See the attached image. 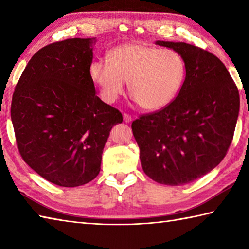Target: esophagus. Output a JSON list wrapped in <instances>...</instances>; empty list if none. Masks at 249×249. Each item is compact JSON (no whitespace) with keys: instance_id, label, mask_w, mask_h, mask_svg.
<instances>
[{"instance_id":"esophagus-1","label":"esophagus","mask_w":249,"mask_h":249,"mask_svg":"<svg viewBox=\"0 0 249 249\" xmlns=\"http://www.w3.org/2000/svg\"><path fill=\"white\" fill-rule=\"evenodd\" d=\"M123 119H124V122H126V123H130L131 120H133V119H131V116L127 113L123 114Z\"/></svg>"}]
</instances>
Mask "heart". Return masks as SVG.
<instances>
[{
  "mask_svg": "<svg viewBox=\"0 0 249 249\" xmlns=\"http://www.w3.org/2000/svg\"><path fill=\"white\" fill-rule=\"evenodd\" d=\"M89 71L104 101L114 102L127 82L136 104L143 110L155 111L165 108L178 96L187 66L182 56L172 48L124 44L108 53V60H92Z\"/></svg>",
  "mask_w": 249,
  "mask_h": 249,
  "instance_id": "obj_1",
  "label": "heart"
}]
</instances>
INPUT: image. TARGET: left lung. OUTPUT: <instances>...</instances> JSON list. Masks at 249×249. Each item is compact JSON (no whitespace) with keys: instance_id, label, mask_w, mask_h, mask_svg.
<instances>
[{"instance_id":"1","label":"left lung","mask_w":249,"mask_h":249,"mask_svg":"<svg viewBox=\"0 0 249 249\" xmlns=\"http://www.w3.org/2000/svg\"><path fill=\"white\" fill-rule=\"evenodd\" d=\"M186 61V79L168 106L131 124L147 176L166 186L193 182L221 162L234 135L240 94L213 53L183 42L158 41Z\"/></svg>"}]
</instances>
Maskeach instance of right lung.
Returning <instances> with one entry per match:
<instances>
[{
  "mask_svg": "<svg viewBox=\"0 0 249 249\" xmlns=\"http://www.w3.org/2000/svg\"><path fill=\"white\" fill-rule=\"evenodd\" d=\"M96 37L68 38L37 51L15 87L11 116L22 160L60 187H79L100 172L118 110L96 95L89 75Z\"/></svg>",
  "mask_w": 249,
  "mask_h": 249,
  "instance_id": "add662e5",
  "label": "right lung"
}]
</instances>
